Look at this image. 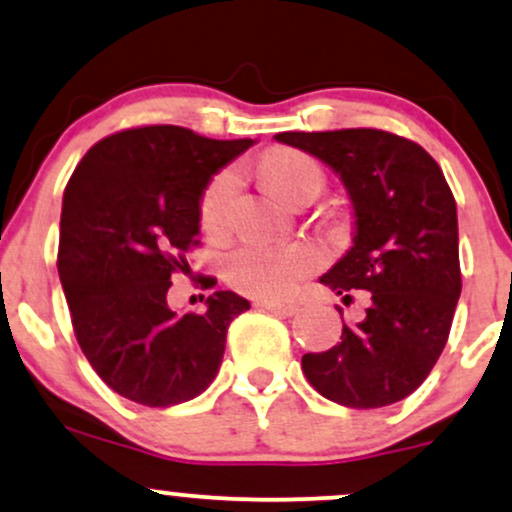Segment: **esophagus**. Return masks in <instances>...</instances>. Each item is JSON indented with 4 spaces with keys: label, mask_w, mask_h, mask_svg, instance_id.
Returning a JSON list of instances; mask_svg holds the SVG:
<instances>
[{
    "label": "esophagus",
    "mask_w": 512,
    "mask_h": 512,
    "mask_svg": "<svg viewBox=\"0 0 512 512\" xmlns=\"http://www.w3.org/2000/svg\"><path fill=\"white\" fill-rule=\"evenodd\" d=\"M257 308H264V310H269V313L284 315V317H291L298 313L296 303H281V301H257Z\"/></svg>",
    "instance_id": "esophagus-1"
}]
</instances>
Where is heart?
<instances>
[{"mask_svg": "<svg viewBox=\"0 0 512 512\" xmlns=\"http://www.w3.org/2000/svg\"><path fill=\"white\" fill-rule=\"evenodd\" d=\"M262 175L276 187L286 202L296 204L308 195L325 190V170L303 151H274L260 163ZM238 192V175L221 170L202 192L199 223L211 236L231 226L233 199ZM313 252L303 245H267L248 240L238 245L223 262V276L233 289L255 298L286 296L313 269Z\"/></svg>", "mask_w": 512, "mask_h": 512, "instance_id": "b5f03b06", "label": "heart"}]
</instances>
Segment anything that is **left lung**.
<instances>
[{
  "label": "left lung",
  "instance_id": "left-lung-1",
  "mask_svg": "<svg viewBox=\"0 0 512 512\" xmlns=\"http://www.w3.org/2000/svg\"><path fill=\"white\" fill-rule=\"evenodd\" d=\"M342 175L356 211L354 248L322 276L366 313L342 339L303 356L308 383L332 402L378 409L409 397L443 354L462 291L457 207L424 146L385 129L281 132ZM342 313V308H337Z\"/></svg>",
  "mask_w": 512,
  "mask_h": 512
}]
</instances>
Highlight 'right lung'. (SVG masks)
<instances>
[{
  "mask_svg": "<svg viewBox=\"0 0 512 512\" xmlns=\"http://www.w3.org/2000/svg\"><path fill=\"white\" fill-rule=\"evenodd\" d=\"M252 139L199 137L175 125L120 129L86 151L64 187L60 272L72 327L93 370L117 395L173 407L216 378L233 317L250 308L214 291L207 310L175 313L168 291L199 245V197ZM202 289L216 284L199 276Z\"/></svg>",
  "mask_w": 512,
  "mask_h": 512,
  "instance_id": "add662e5",
  "label": "right lung"
}]
</instances>
